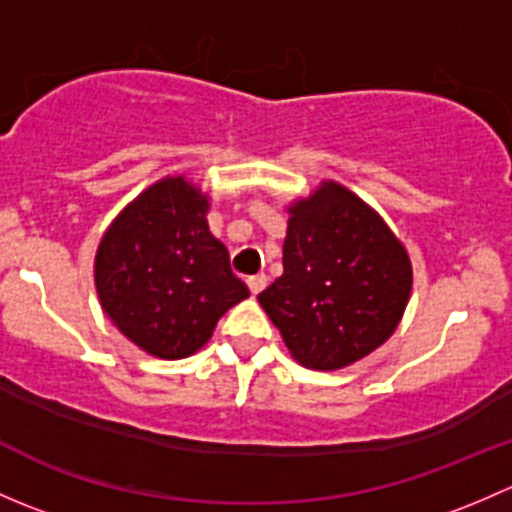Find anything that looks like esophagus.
I'll use <instances>...</instances> for the list:
<instances>
[{
  "instance_id": "1",
  "label": "esophagus",
  "mask_w": 512,
  "mask_h": 512,
  "mask_svg": "<svg viewBox=\"0 0 512 512\" xmlns=\"http://www.w3.org/2000/svg\"><path fill=\"white\" fill-rule=\"evenodd\" d=\"M265 285H267V277H265V275H252V277H247V287H250L252 294H260L262 289H265Z\"/></svg>"
}]
</instances>
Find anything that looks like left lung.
Here are the masks:
<instances>
[{
    "instance_id": "obj_1",
    "label": "left lung",
    "mask_w": 512,
    "mask_h": 512,
    "mask_svg": "<svg viewBox=\"0 0 512 512\" xmlns=\"http://www.w3.org/2000/svg\"><path fill=\"white\" fill-rule=\"evenodd\" d=\"M285 272L257 294L307 369L354 364L394 334L411 294V262L384 220L337 183L289 208Z\"/></svg>"
}]
</instances>
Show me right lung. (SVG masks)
Returning a JSON list of instances; mask_svg holds the SVG:
<instances>
[{"label":"right lung","mask_w":512,"mask_h":512,"mask_svg":"<svg viewBox=\"0 0 512 512\" xmlns=\"http://www.w3.org/2000/svg\"><path fill=\"white\" fill-rule=\"evenodd\" d=\"M208 198L185 178L143 190L103 235L96 289L106 317L143 352H198L230 307L247 297L225 245L208 230Z\"/></svg>","instance_id":"obj_1"}]
</instances>
